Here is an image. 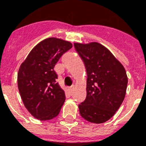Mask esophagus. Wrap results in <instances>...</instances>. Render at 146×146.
Masks as SVG:
<instances>
[{"mask_svg": "<svg viewBox=\"0 0 146 146\" xmlns=\"http://www.w3.org/2000/svg\"><path fill=\"white\" fill-rule=\"evenodd\" d=\"M74 85L71 86V87H69V91H70L71 92H73V90H74Z\"/></svg>", "mask_w": 146, "mask_h": 146, "instance_id": "34e87169", "label": "esophagus"}]
</instances>
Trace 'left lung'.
I'll list each match as a JSON object with an SVG mask.
<instances>
[{"instance_id":"left-lung-1","label":"left lung","mask_w":146,"mask_h":146,"mask_svg":"<svg viewBox=\"0 0 146 146\" xmlns=\"http://www.w3.org/2000/svg\"><path fill=\"white\" fill-rule=\"evenodd\" d=\"M87 71V97L79 105L87 121L102 123L115 115L124 100L127 85L125 68L110 51L97 42L74 43Z\"/></svg>"}]
</instances>
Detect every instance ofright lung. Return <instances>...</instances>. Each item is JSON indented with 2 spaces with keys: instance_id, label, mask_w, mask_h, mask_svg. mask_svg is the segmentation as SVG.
I'll return each mask as SVG.
<instances>
[{
  "instance_id": "obj_1",
  "label": "right lung",
  "mask_w": 146,
  "mask_h": 146,
  "mask_svg": "<svg viewBox=\"0 0 146 146\" xmlns=\"http://www.w3.org/2000/svg\"><path fill=\"white\" fill-rule=\"evenodd\" d=\"M72 47L56 38L41 41L33 48L18 73V87L26 109L34 117L48 120L59 115L65 94L56 82L54 70L61 56Z\"/></svg>"
}]
</instances>
